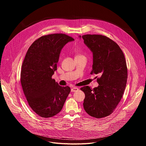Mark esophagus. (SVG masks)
Returning a JSON list of instances; mask_svg holds the SVG:
<instances>
[{"label":"esophagus","mask_w":146,"mask_h":146,"mask_svg":"<svg viewBox=\"0 0 146 146\" xmlns=\"http://www.w3.org/2000/svg\"><path fill=\"white\" fill-rule=\"evenodd\" d=\"M78 90V88L77 87H72L71 88V92H76Z\"/></svg>","instance_id":"esophagus-1"}]
</instances>
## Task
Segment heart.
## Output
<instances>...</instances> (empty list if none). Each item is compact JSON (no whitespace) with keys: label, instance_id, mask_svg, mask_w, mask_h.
<instances>
[{"label":"heart","instance_id":"1","mask_svg":"<svg viewBox=\"0 0 146 146\" xmlns=\"http://www.w3.org/2000/svg\"><path fill=\"white\" fill-rule=\"evenodd\" d=\"M77 55V56H79V55H79V54H78V55ZM77 55H76V56H77Z\"/></svg>","mask_w":146,"mask_h":146}]
</instances>
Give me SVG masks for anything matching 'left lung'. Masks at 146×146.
Segmentation results:
<instances>
[{"label":"left lung","instance_id":"obj_1","mask_svg":"<svg viewBox=\"0 0 146 146\" xmlns=\"http://www.w3.org/2000/svg\"><path fill=\"white\" fill-rule=\"evenodd\" d=\"M82 37L93 53L91 74L98 75L95 78L99 84L94 89L89 86L80 88L85 94L83 106L93 117H105L114 111L125 89L128 77L126 60L119 46L107 36L85 35Z\"/></svg>","mask_w":146,"mask_h":146}]
</instances>
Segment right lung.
I'll use <instances>...</instances> for the list:
<instances>
[{"instance_id": "obj_1", "label": "right lung", "mask_w": 146, "mask_h": 146, "mask_svg": "<svg viewBox=\"0 0 146 146\" xmlns=\"http://www.w3.org/2000/svg\"><path fill=\"white\" fill-rule=\"evenodd\" d=\"M74 38L64 33L41 36L29 47L21 70V83L32 110L43 118L52 117L63 108L70 92L58 85L52 76L62 48Z\"/></svg>"}]
</instances>
